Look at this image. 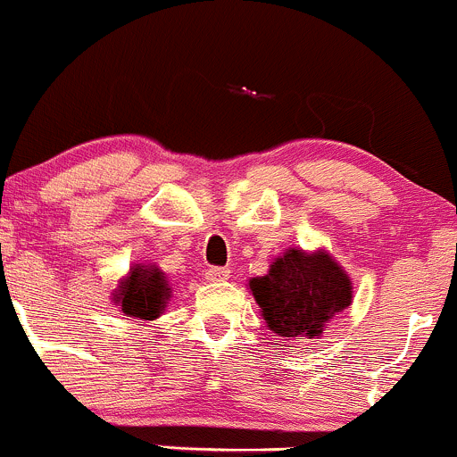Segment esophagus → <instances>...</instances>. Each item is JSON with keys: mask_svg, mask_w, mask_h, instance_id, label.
Segmentation results:
<instances>
[{"mask_svg": "<svg viewBox=\"0 0 457 457\" xmlns=\"http://www.w3.org/2000/svg\"><path fill=\"white\" fill-rule=\"evenodd\" d=\"M228 277H230V270H227V268L213 266V268H209V270H206V279H209L211 284H220V281H227Z\"/></svg>", "mask_w": 457, "mask_h": 457, "instance_id": "obj_1", "label": "esophagus"}]
</instances>
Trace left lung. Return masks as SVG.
I'll return each instance as SVG.
<instances>
[{
	"mask_svg": "<svg viewBox=\"0 0 457 457\" xmlns=\"http://www.w3.org/2000/svg\"><path fill=\"white\" fill-rule=\"evenodd\" d=\"M248 290L266 328L281 341L319 338L354 301L350 275L326 248H286L270 262L266 275L248 279Z\"/></svg>",
	"mask_w": 457,
	"mask_h": 457,
	"instance_id": "left-lung-1",
	"label": "left lung"
}]
</instances>
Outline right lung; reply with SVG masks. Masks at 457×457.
<instances>
[{
  "instance_id": "add662e5",
  "label": "right lung",
  "mask_w": 457,
  "mask_h": 457,
  "mask_svg": "<svg viewBox=\"0 0 457 457\" xmlns=\"http://www.w3.org/2000/svg\"><path fill=\"white\" fill-rule=\"evenodd\" d=\"M171 299V284L167 275L152 262L131 263L129 272L120 277L116 288L112 290V303L125 317L149 323L158 319Z\"/></svg>"
}]
</instances>
